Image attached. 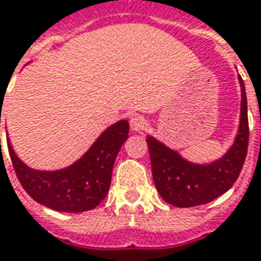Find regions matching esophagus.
I'll list each match as a JSON object with an SVG mask.
<instances>
[{
  "label": "esophagus",
  "mask_w": 261,
  "mask_h": 261,
  "mask_svg": "<svg viewBox=\"0 0 261 261\" xmlns=\"http://www.w3.org/2000/svg\"><path fill=\"white\" fill-rule=\"evenodd\" d=\"M130 127L131 130L136 131V133H141L147 128V120L141 114H134L130 118Z\"/></svg>",
  "instance_id": "34e87169"
}]
</instances>
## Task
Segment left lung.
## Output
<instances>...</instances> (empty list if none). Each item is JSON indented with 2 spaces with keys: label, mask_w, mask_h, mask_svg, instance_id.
<instances>
[{
  "label": "left lung",
  "mask_w": 261,
  "mask_h": 261,
  "mask_svg": "<svg viewBox=\"0 0 261 261\" xmlns=\"http://www.w3.org/2000/svg\"><path fill=\"white\" fill-rule=\"evenodd\" d=\"M242 86L240 127L234 144L227 154L209 165H195L185 161L178 152L167 148L152 137H148L152 179L158 194L169 205L191 207L205 205L229 191L238 179L245 164L249 145L247 99L243 79Z\"/></svg>",
  "instance_id": "obj_1"
}]
</instances>
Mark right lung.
I'll return each mask as SVG.
<instances>
[{"label": "right lung", "mask_w": 261, "mask_h": 261, "mask_svg": "<svg viewBox=\"0 0 261 261\" xmlns=\"http://www.w3.org/2000/svg\"><path fill=\"white\" fill-rule=\"evenodd\" d=\"M128 131L130 125L125 120L113 124L79 161L54 172L28 168L15 155L8 140L7 144L16 178L32 199L54 211L77 213L94 209L106 198L112 182L113 165Z\"/></svg>", "instance_id": "add662e5"}]
</instances>
